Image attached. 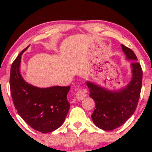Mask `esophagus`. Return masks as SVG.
Masks as SVG:
<instances>
[{
	"mask_svg": "<svg viewBox=\"0 0 152 152\" xmlns=\"http://www.w3.org/2000/svg\"><path fill=\"white\" fill-rule=\"evenodd\" d=\"M75 95H76V97L79 100V101H82V100H83L86 96V91H83V90H82L81 88H80L78 90V91L76 92Z\"/></svg>",
	"mask_w": 152,
	"mask_h": 152,
	"instance_id": "esophagus-1",
	"label": "esophagus"
}]
</instances>
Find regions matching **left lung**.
<instances>
[{
    "label": "left lung",
    "instance_id": "1",
    "mask_svg": "<svg viewBox=\"0 0 152 152\" xmlns=\"http://www.w3.org/2000/svg\"><path fill=\"white\" fill-rule=\"evenodd\" d=\"M131 64L133 78L127 87L118 92H111L87 82L90 96L95 101V109L91 115L95 125L104 131H112L120 127L134 113L140 99L142 86L143 71L137 56L130 48L121 45Z\"/></svg>",
    "mask_w": 152,
    "mask_h": 152
}]
</instances>
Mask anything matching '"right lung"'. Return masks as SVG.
Instances as JSON below:
<instances>
[{
	"label": "right lung",
	"instance_id": "obj_1",
	"mask_svg": "<svg viewBox=\"0 0 152 152\" xmlns=\"http://www.w3.org/2000/svg\"><path fill=\"white\" fill-rule=\"evenodd\" d=\"M12 64L10 88L12 101L23 119L37 132L46 133L63 124L70 109L67 94L70 86L37 88L27 84L20 76L19 66L23 53Z\"/></svg>",
	"mask_w": 152,
	"mask_h": 152
}]
</instances>
